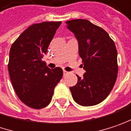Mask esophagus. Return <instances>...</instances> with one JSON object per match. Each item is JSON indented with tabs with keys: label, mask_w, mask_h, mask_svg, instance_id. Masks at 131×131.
<instances>
[{
	"label": "esophagus",
	"mask_w": 131,
	"mask_h": 131,
	"mask_svg": "<svg viewBox=\"0 0 131 131\" xmlns=\"http://www.w3.org/2000/svg\"><path fill=\"white\" fill-rule=\"evenodd\" d=\"M68 74H69V71H67L66 70H63V75H64V76H66Z\"/></svg>",
	"instance_id": "obj_1"
}]
</instances>
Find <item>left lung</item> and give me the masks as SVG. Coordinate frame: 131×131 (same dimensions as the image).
I'll use <instances>...</instances> for the list:
<instances>
[{"mask_svg": "<svg viewBox=\"0 0 131 131\" xmlns=\"http://www.w3.org/2000/svg\"><path fill=\"white\" fill-rule=\"evenodd\" d=\"M74 34L82 58L83 77L70 87L72 98L81 106L89 107L102 102L110 93L118 73L117 50L114 42L104 29L86 19L66 22Z\"/></svg>", "mask_w": 131, "mask_h": 131, "instance_id": "1", "label": "left lung"}]
</instances>
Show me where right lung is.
Segmentation results:
<instances>
[{
  "mask_svg": "<svg viewBox=\"0 0 131 131\" xmlns=\"http://www.w3.org/2000/svg\"><path fill=\"white\" fill-rule=\"evenodd\" d=\"M61 21L34 24L12 45L8 71L15 92L27 106L42 109L52 99L62 69H50L42 60Z\"/></svg>",
  "mask_w": 131,
  "mask_h": 131,
  "instance_id": "obj_1",
  "label": "right lung"
}]
</instances>
